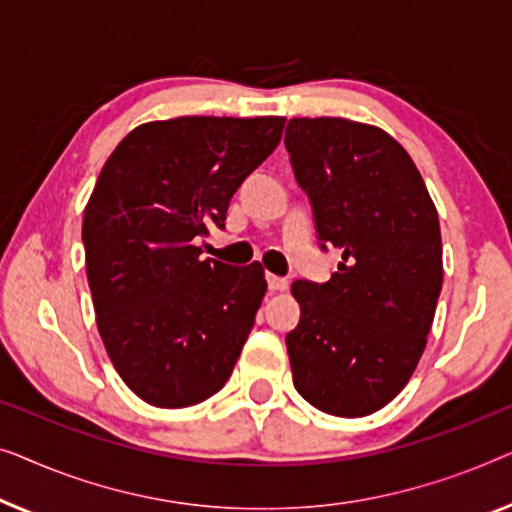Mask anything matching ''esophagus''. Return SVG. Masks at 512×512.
Here are the masks:
<instances>
[{
	"label": "esophagus",
	"mask_w": 512,
	"mask_h": 512,
	"mask_svg": "<svg viewBox=\"0 0 512 512\" xmlns=\"http://www.w3.org/2000/svg\"><path fill=\"white\" fill-rule=\"evenodd\" d=\"M266 283H269V290L271 292H283V290H287V285H290L285 278L273 276V273H269V276H266Z\"/></svg>",
	"instance_id": "obj_1"
}]
</instances>
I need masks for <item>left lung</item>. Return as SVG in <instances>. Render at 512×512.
Instances as JSON below:
<instances>
[{
	"mask_svg": "<svg viewBox=\"0 0 512 512\" xmlns=\"http://www.w3.org/2000/svg\"><path fill=\"white\" fill-rule=\"evenodd\" d=\"M294 176L325 246L341 253L327 283H292V380L311 406L364 417L417 369L443 285L441 227L415 162L385 129L348 118H292Z\"/></svg>",
	"mask_w": 512,
	"mask_h": 512,
	"instance_id": "8db88e82",
	"label": "left lung"
}]
</instances>
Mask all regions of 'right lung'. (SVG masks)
<instances>
[{
	"label": "right lung",
	"instance_id": "obj_1",
	"mask_svg": "<svg viewBox=\"0 0 512 512\" xmlns=\"http://www.w3.org/2000/svg\"><path fill=\"white\" fill-rule=\"evenodd\" d=\"M283 125L280 115L143 122L97 178L83 213L97 329L122 383L150 406H194L232 376L264 269L201 259L197 239L225 227L234 192Z\"/></svg>",
	"mask_w": 512,
	"mask_h": 512
}]
</instances>
